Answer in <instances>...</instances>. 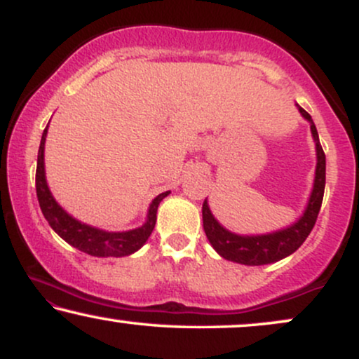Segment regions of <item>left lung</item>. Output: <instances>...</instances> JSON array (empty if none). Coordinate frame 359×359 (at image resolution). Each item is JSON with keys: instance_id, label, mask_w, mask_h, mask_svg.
Listing matches in <instances>:
<instances>
[{"instance_id": "8db88e82", "label": "left lung", "mask_w": 359, "mask_h": 359, "mask_svg": "<svg viewBox=\"0 0 359 359\" xmlns=\"http://www.w3.org/2000/svg\"><path fill=\"white\" fill-rule=\"evenodd\" d=\"M299 111L302 116L311 121L312 137L316 140L317 148V168H316V182L314 191H312L311 201L304 212V216L292 224L290 228L282 229V231L263 234V236H238L226 231L224 228L214 219V216L209 211L208 203H203V226L204 233L208 236L212 248L221 255L222 258L231 259V262L243 263V265H266V263L278 262V259L288 257L295 250L300 248L307 236L311 234L317 221V214L320 211L324 197V185H325V155L323 147L319 143V135H317L316 125L312 121L311 114L306 109L299 106Z\"/></svg>"}]
</instances>
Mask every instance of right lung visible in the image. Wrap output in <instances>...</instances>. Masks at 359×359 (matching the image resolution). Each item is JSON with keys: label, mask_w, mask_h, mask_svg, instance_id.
Returning <instances> with one entry per match:
<instances>
[{"label": "right lung", "mask_w": 359, "mask_h": 359, "mask_svg": "<svg viewBox=\"0 0 359 359\" xmlns=\"http://www.w3.org/2000/svg\"><path fill=\"white\" fill-rule=\"evenodd\" d=\"M45 137H47V128L43 130L42 142L39 148V158H36V174H35V187L36 197H39L40 209H42L45 219L52 226L62 240H65L74 248L84 251V253L93 255V257H126V255L135 253L138 248L145 245L156 222V209L162 203L163 197L168 196V192H162L156 196L154 203L148 209V219L142 228L131 229L125 233H106L101 229L90 228L88 224L76 221L72 216H69L48 191L47 182H45V168H43V147Z\"/></svg>", "instance_id": "right-lung-1"}]
</instances>
